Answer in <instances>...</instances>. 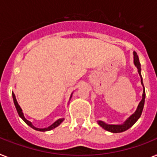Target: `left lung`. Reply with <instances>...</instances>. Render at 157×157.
<instances>
[{"mask_svg": "<svg viewBox=\"0 0 157 157\" xmlns=\"http://www.w3.org/2000/svg\"><path fill=\"white\" fill-rule=\"evenodd\" d=\"M134 55V64L137 67L138 69V72L140 74L141 79V84H142L143 87H144V91H143V95H142V100L140 101V102L138 105V107L136 109V110L135 111V113L130 116L129 118H127L126 121L123 124H108V123H105V122L103 121H98V123L99 126L102 127L103 129H105V131L107 132H112V133H120V132H123L125 131H127L132 127L135 123H136V121L138 120L139 118H140L141 114H142L143 109H144V101H145V89L144 86V84H143V78L142 76H141V65L140 63V59H139V57L137 56V53L136 52H133Z\"/></svg>", "mask_w": 157, "mask_h": 157, "instance_id": "obj_1", "label": "left lung"}]
</instances>
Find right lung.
<instances>
[{
  "instance_id": "1",
  "label": "right lung",
  "mask_w": 157,
  "mask_h": 157,
  "mask_svg": "<svg viewBox=\"0 0 157 157\" xmlns=\"http://www.w3.org/2000/svg\"><path fill=\"white\" fill-rule=\"evenodd\" d=\"M12 96H13V103H14L15 107H16V109H17V114H18L19 117H20V118H21V119H22V120H23L24 122L28 125V126H30L31 128H33V129L35 130V131H39V132H48V131L55 129L56 127H58L59 125H60L61 123L64 120V118H59L58 120H56V122H54V123H52V125H50L49 127H45V128H38V127H34L31 122H30V121L27 120V119L25 118L23 112H22V109H21V108L20 107V105H18V103H17V101L16 97H15V94H13V93H12ZM72 94H71V96H70L69 101L71 100V98H72Z\"/></svg>"
}]
</instances>
